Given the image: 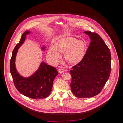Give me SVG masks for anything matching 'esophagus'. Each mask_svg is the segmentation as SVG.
<instances>
[{
	"label": "esophagus",
	"instance_id": "obj_1",
	"mask_svg": "<svg viewBox=\"0 0 123 123\" xmlns=\"http://www.w3.org/2000/svg\"><path fill=\"white\" fill-rule=\"evenodd\" d=\"M65 72V71H64V69H63V68H59V70H58V73H64Z\"/></svg>",
	"mask_w": 123,
	"mask_h": 123
}]
</instances>
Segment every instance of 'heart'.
I'll use <instances>...</instances> for the list:
<instances>
[{
    "label": "heart",
    "instance_id": "obj_1",
    "mask_svg": "<svg viewBox=\"0 0 123 123\" xmlns=\"http://www.w3.org/2000/svg\"><path fill=\"white\" fill-rule=\"evenodd\" d=\"M86 44L83 40H78L75 37H68L61 38L55 43V47L50 46L48 51V57L53 63L58 62L61 55L64 53L65 60L71 64H77L84 56Z\"/></svg>",
    "mask_w": 123,
    "mask_h": 123
}]
</instances>
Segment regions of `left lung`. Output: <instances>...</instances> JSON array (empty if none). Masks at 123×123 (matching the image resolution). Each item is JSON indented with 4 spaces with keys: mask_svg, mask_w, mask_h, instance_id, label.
<instances>
[{
    "mask_svg": "<svg viewBox=\"0 0 123 123\" xmlns=\"http://www.w3.org/2000/svg\"><path fill=\"white\" fill-rule=\"evenodd\" d=\"M91 43L82 60L70 71L71 87L78 98H90L98 94L108 80L111 71L109 48L99 35L84 31Z\"/></svg>",
    "mask_w": 123,
    "mask_h": 123,
    "instance_id": "8db88e82",
    "label": "left lung"
}]
</instances>
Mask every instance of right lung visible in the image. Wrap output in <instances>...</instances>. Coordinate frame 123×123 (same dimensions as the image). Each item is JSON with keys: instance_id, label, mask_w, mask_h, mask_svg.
<instances>
[{"instance_id": "right-lung-1", "label": "right lung", "mask_w": 123, "mask_h": 123, "mask_svg": "<svg viewBox=\"0 0 123 123\" xmlns=\"http://www.w3.org/2000/svg\"><path fill=\"white\" fill-rule=\"evenodd\" d=\"M31 32L30 31H25L13 50L10 61V72L14 85L20 93L32 99H43L47 97L51 92L54 80L58 75L57 69L42 62L36 72L29 77H24L20 75L15 67L17 51L25 41L26 36ZM45 46H43L41 49L45 50Z\"/></svg>"}]
</instances>
